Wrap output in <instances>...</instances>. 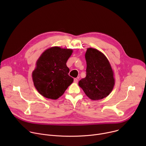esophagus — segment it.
<instances>
[{
    "label": "esophagus",
    "mask_w": 146,
    "mask_h": 146,
    "mask_svg": "<svg viewBox=\"0 0 146 146\" xmlns=\"http://www.w3.org/2000/svg\"><path fill=\"white\" fill-rule=\"evenodd\" d=\"M78 79L77 78H74V82H78Z\"/></svg>",
    "instance_id": "obj_1"
}]
</instances>
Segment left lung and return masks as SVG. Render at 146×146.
I'll list each match as a JSON object with an SVG mask.
<instances>
[{"label":"left lung","instance_id":"left-lung-1","mask_svg":"<svg viewBox=\"0 0 146 146\" xmlns=\"http://www.w3.org/2000/svg\"><path fill=\"white\" fill-rule=\"evenodd\" d=\"M86 77L78 86L92 100H99L108 96L113 89V72L107 58L96 49L88 48L86 53Z\"/></svg>","mask_w":146,"mask_h":146}]
</instances>
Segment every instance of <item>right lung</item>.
I'll return each mask as SVG.
<instances>
[{"mask_svg": "<svg viewBox=\"0 0 146 146\" xmlns=\"http://www.w3.org/2000/svg\"><path fill=\"white\" fill-rule=\"evenodd\" d=\"M73 52L71 49L53 47L40 56L32 73L34 86L43 96L56 99L63 95L73 81L69 75L66 62Z\"/></svg>", "mask_w": 146, "mask_h": 146, "instance_id": "obj_1", "label": "right lung"}]
</instances>
